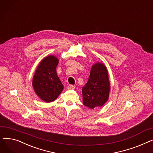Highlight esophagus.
Wrapping results in <instances>:
<instances>
[{"label": "esophagus", "mask_w": 153, "mask_h": 153, "mask_svg": "<svg viewBox=\"0 0 153 153\" xmlns=\"http://www.w3.org/2000/svg\"><path fill=\"white\" fill-rule=\"evenodd\" d=\"M75 87L73 85H69L68 87V89H74Z\"/></svg>", "instance_id": "34e87169"}]
</instances>
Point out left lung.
<instances>
[{
    "label": "left lung",
    "mask_w": 153,
    "mask_h": 153,
    "mask_svg": "<svg viewBox=\"0 0 153 153\" xmlns=\"http://www.w3.org/2000/svg\"><path fill=\"white\" fill-rule=\"evenodd\" d=\"M110 91L106 66L100 62L94 64L88 81L82 89L83 104L91 109L103 106L108 99Z\"/></svg>",
    "instance_id": "8db88e82"
}]
</instances>
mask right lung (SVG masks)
Here are the masks:
<instances>
[{
	"label": "right lung",
	"mask_w": 153,
	"mask_h": 153,
	"mask_svg": "<svg viewBox=\"0 0 153 153\" xmlns=\"http://www.w3.org/2000/svg\"><path fill=\"white\" fill-rule=\"evenodd\" d=\"M58 59L50 55L45 58L38 66L32 81L35 93L42 100L51 102L58 98L64 86L56 73Z\"/></svg>",
	"instance_id": "obj_1"
}]
</instances>
